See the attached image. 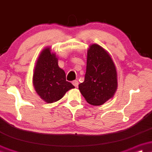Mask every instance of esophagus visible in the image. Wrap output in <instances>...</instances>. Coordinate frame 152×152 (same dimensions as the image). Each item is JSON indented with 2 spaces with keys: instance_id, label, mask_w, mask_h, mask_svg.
Returning a JSON list of instances; mask_svg holds the SVG:
<instances>
[{
  "instance_id": "34e87169",
  "label": "esophagus",
  "mask_w": 152,
  "mask_h": 152,
  "mask_svg": "<svg viewBox=\"0 0 152 152\" xmlns=\"http://www.w3.org/2000/svg\"><path fill=\"white\" fill-rule=\"evenodd\" d=\"M72 84H73V86H75V87L77 88L78 84H79V82H78L77 80H74V81H72Z\"/></svg>"
}]
</instances>
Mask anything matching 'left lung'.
<instances>
[{
  "label": "left lung",
  "instance_id": "1",
  "mask_svg": "<svg viewBox=\"0 0 152 152\" xmlns=\"http://www.w3.org/2000/svg\"><path fill=\"white\" fill-rule=\"evenodd\" d=\"M117 87V70L112 58L102 47L93 44L88 50L86 72L80 91L88 103L99 106L112 98Z\"/></svg>",
  "mask_w": 152,
  "mask_h": 152
}]
</instances>
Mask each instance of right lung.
<instances>
[{"instance_id": "right-lung-1", "label": "right lung", "mask_w": 152, "mask_h": 152, "mask_svg": "<svg viewBox=\"0 0 152 152\" xmlns=\"http://www.w3.org/2000/svg\"><path fill=\"white\" fill-rule=\"evenodd\" d=\"M33 85L37 94L47 103L60 100L66 91L75 88L66 80L64 71L58 66V58L49 48L44 49L37 59Z\"/></svg>"}]
</instances>
